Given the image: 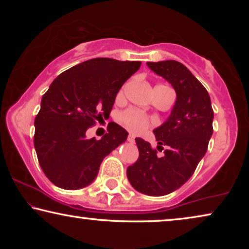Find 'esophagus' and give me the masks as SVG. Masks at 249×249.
Listing matches in <instances>:
<instances>
[{"instance_id":"obj_1","label":"esophagus","mask_w":249,"mask_h":249,"mask_svg":"<svg viewBox=\"0 0 249 249\" xmlns=\"http://www.w3.org/2000/svg\"><path fill=\"white\" fill-rule=\"evenodd\" d=\"M128 142H135V136L131 135V134H129V136H128Z\"/></svg>"}]
</instances>
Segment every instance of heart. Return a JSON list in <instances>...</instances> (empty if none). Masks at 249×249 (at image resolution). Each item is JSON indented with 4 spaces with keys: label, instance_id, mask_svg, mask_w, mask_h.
I'll return each mask as SVG.
<instances>
[{
    "label": "heart",
    "instance_id": "heart-1",
    "mask_svg": "<svg viewBox=\"0 0 249 249\" xmlns=\"http://www.w3.org/2000/svg\"><path fill=\"white\" fill-rule=\"evenodd\" d=\"M156 87H163L168 88L165 86H156ZM121 121L124 122V124L127 127L129 130L135 132V134H141V132L145 131L149 125L152 124V121L149 120V118L146 117L145 114H142V112L134 108H129V110L124 111L121 114Z\"/></svg>",
    "mask_w": 249,
    "mask_h": 249
}]
</instances>
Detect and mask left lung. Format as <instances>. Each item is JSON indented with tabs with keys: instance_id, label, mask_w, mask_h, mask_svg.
<instances>
[{
	"instance_id": "obj_1",
	"label": "left lung",
	"mask_w": 249,
	"mask_h": 249,
	"mask_svg": "<svg viewBox=\"0 0 249 249\" xmlns=\"http://www.w3.org/2000/svg\"><path fill=\"white\" fill-rule=\"evenodd\" d=\"M153 72L171 84L177 94L169 118L155 128L159 156L148 142L136 138L139 158L128 166L127 177L137 192L164 196L180 188L204 158L213 134L214 113L210 95L196 77L175 60L147 62Z\"/></svg>"
}]
</instances>
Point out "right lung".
I'll list each match as a JSON object with an SVG mask.
<instances>
[{
	"label": "right lung",
	"mask_w": 249,
	"mask_h": 249,
	"mask_svg": "<svg viewBox=\"0 0 249 249\" xmlns=\"http://www.w3.org/2000/svg\"><path fill=\"white\" fill-rule=\"evenodd\" d=\"M141 64L96 57L70 68L50 85L35 118L34 145L51 182L68 190L90 185L105 156L127 141L128 132L114 122L100 141L88 139L86 131L110 117L118 91Z\"/></svg>",
	"instance_id": "obj_1"
}]
</instances>
